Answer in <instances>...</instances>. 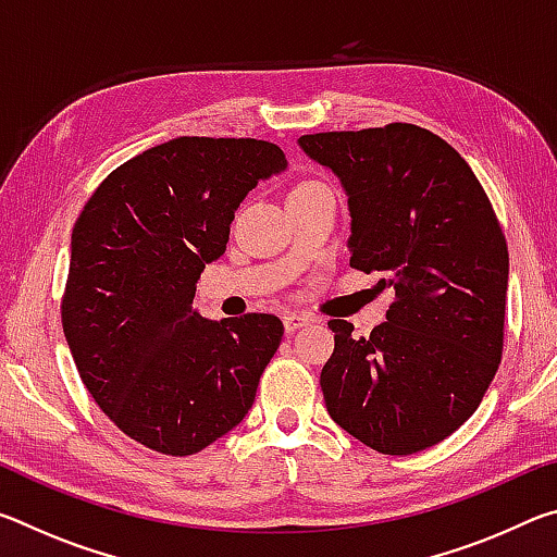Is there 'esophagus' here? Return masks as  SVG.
Wrapping results in <instances>:
<instances>
[{
	"label": "esophagus",
	"instance_id": "34e87169",
	"mask_svg": "<svg viewBox=\"0 0 557 557\" xmlns=\"http://www.w3.org/2000/svg\"><path fill=\"white\" fill-rule=\"evenodd\" d=\"M312 322H314V317L307 314V312H287L285 317H282V324H285L289 334L297 332V329H301V326L312 324Z\"/></svg>",
	"mask_w": 557,
	"mask_h": 557
}]
</instances>
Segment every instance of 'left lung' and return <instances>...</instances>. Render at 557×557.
<instances>
[{"label": "left lung", "mask_w": 557, "mask_h": 557, "mask_svg": "<svg viewBox=\"0 0 557 557\" xmlns=\"http://www.w3.org/2000/svg\"><path fill=\"white\" fill-rule=\"evenodd\" d=\"M299 147L342 178L351 268L385 272L395 301L369 338L332 319L322 369L336 425L381 455H414L474 414L504 351L508 248L455 147L408 122L319 132Z\"/></svg>", "instance_id": "obj_1"}]
</instances>
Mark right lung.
<instances>
[{
  "mask_svg": "<svg viewBox=\"0 0 557 557\" xmlns=\"http://www.w3.org/2000/svg\"><path fill=\"white\" fill-rule=\"evenodd\" d=\"M285 169L265 139L176 137L120 164L83 206L63 334L92 400L139 445L196 455L252 408L285 326L272 314L203 319L194 295L240 201Z\"/></svg>",
  "mask_w": 557,
  "mask_h": 557,
  "instance_id": "add662e5",
  "label": "right lung"
}]
</instances>
